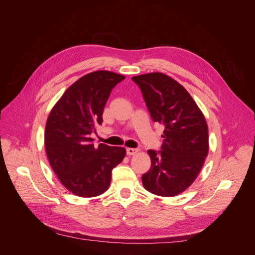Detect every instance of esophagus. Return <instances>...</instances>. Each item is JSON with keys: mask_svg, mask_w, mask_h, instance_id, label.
Returning a JSON list of instances; mask_svg holds the SVG:
<instances>
[{"mask_svg": "<svg viewBox=\"0 0 255 255\" xmlns=\"http://www.w3.org/2000/svg\"><path fill=\"white\" fill-rule=\"evenodd\" d=\"M137 152H138V149H134V148H128L127 149V154L128 156L134 155V154H136Z\"/></svg>", "mask_w": 255, "mask_h": 255, "instance_id": "34e87169", "label": "esophagus"}]
</instances>
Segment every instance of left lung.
Instances as JSON below:
<instances>
[{
    "label": "left lung",
    "instance_id": "8db88e82",
    "mask_svg": "<svg viewBox=\"0 0 255 255\" xmlns=\"http://www.w3.org/2000/svg\"><path fill=\"white\" fill-rule=\"evenodd\" d=\"M154 122L164 125L159 151L149 150L151 168L143 187L154 195L173 197L196 180L208 153V128L203 114L182 85L163 73L137 75Z\"/></svg>",
    "mask_w": 255,
    "mask_h": 255
}]
</instances>
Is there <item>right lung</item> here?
<instances>
[{
	"label": "right lung",
	"instance_id": "add662e5",
	"mask_svg": "<svg viewBox=\"0 0 255 255\" xmlns=\"http://www.w3.org/2000/svg\"><path fill=\"white\" fill-rule=\"evenodd\" d=\"M126 76L111 71L84 75L53 107L45 126V151L53 171L72 194L96 197L109 188L113 169L126 156L122 146L94 144L113 88Z\"/></svg>",
	"mask_w": 255,
	"mask_h": 255
}]
</instances>
